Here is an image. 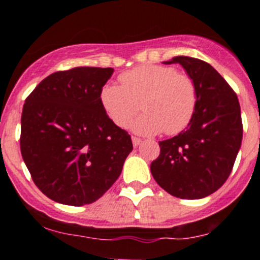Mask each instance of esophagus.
<instances>
[{"label": "esophagus", "instance_id": "obj_1", "mask_svg": "<svg viewBox=\"0 0 260 260\" xmlns=\"http://www.w3.org/2000/svg\"><path fill=\"white\" fill-rule=\"evenodd\" d=\"M142 142V140L141 138H138V137H132V144H133V146H138V145L141 144Z\"/></svg>", "mask_w": 260, "mask_h": 260}]
</instances>
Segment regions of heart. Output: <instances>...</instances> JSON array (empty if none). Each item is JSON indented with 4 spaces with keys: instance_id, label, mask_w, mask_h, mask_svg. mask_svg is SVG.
Listing matches in <instances>:
<instances>
[{
    "instance_id": "obj_1",
    "label": "heart",
    "mask_w": 260,
    "mask_h": 260,
    "mask_svg": "<svg viewBox=\"0 0 260 260\" xmlns=\"http://www.w3.org/2000/svg\"><path fill=\"white\" fill-rule=\"evenodd\" d=\"M122 86L106 84L101 104L118 127L125 128L142 104V115L132 124L133 132L151 136L166 131L176 135L190 124L196 110L198 91L190 75L168 65H138L119 77Z\"/></svg>"
}]
</instances>
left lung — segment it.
I'll return each instance as SVG.
<instances>
[{
  "mask_svg": "<svg viewBox=\"0 0 260 260\" xmlns=\"http://www.w3.org/2000/svg\"><path fill=\"white\" fill-rule=\"evenodd\" d=\"M164 64H179L195 82L196 110L190 124L159 142L160 155L150 166L160 187L179 199H203L229 178L242 141L239 99L210 64L176 56Z\"/></svg>",
  "mask_w": 260,
  "mask_h": 260,
  "instance_id": "left-lung-1",
  "label": "left lung"
}]
</instances>
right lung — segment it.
Returning a JSON list of instances; mask_svg holds the SVG:
<instances>
[{
	"mask_svg": "<svg viewBox=\"0 0 260 260\" xmlns=\"http://www.w3.org/2000/svg\"><path fill=\"white\" fill-rule=\"evenodd\" d=\"M113 68L52 73L26 97L20 150L38 188L56 203L82 207L100 199L133 150L101 104Z\"/></svg>",
	"mask_w": 260,
	"mask_h": 260,
	"instance_id": "add662e5",
	"label": "right lung"
}]
</instances>
